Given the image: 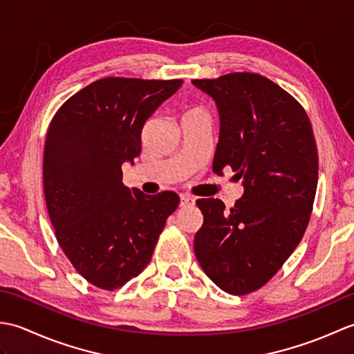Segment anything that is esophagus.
Wrapping results in <instances>:
<instances>
[{
  "label": "esophagus",
  "mask_w": 354,
  "mask_h": 354,
  "mask_svg": "<svg viewBox=\"0 0 354 354\" xmlns=\"http://www.w3.org/2000/svg\"><path fill=\"white\" fill-rule=\"evenodd\" d=\"M194 202H196V199H194V198L187 196V194H183L181 201H179V207H183V208L192 207V205H194Z\"/></svg>",
  "instance_id": "34e87169"
}]
</instances>
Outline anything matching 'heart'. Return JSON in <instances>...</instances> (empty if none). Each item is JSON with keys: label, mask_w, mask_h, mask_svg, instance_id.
Listing matches in <instances>:
<instances>
[{"label": "heart", "mask_w": 354, "mask_h": 354, "mask_svg": "<svg viewBox=\"0 0 354 354\" xmlns=\"http://www.w3.org/2000/svg\"><path fill=\"white\" fill-rule=\"evenodd\" d=\"M201 114H205V111L202 109V108H199V106H193V108L185 109L183 117H185V115H201Z\"/></svg>", "instance_id": "b5f03b06"}]
</instances>
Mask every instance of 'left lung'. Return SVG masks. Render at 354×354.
<instances>
[{
  "instance_id": "8db88e82",
  "label": "left lung",
  "mask_w": 354,
  "mask_h": 354,
  "mask_svg": "<svg viewBox=\"0 0 354 354\" xmlns=\"http://www.w3.org/2000/svg\"><path fill=\"white\" fill-rule=\"evenodd\" d=\"M219 112L213 170L242 178L231 209L198 199L204 223L194 254L216 286L231 295L260 289L301 242L318 185V150L310 120L290 94L254 73L193 80Z\"/></svg>"
}]
</instances>
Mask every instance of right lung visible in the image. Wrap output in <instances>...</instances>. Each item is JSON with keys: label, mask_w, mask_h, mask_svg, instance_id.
I'll return each mask as SVG.
<instances>
[{"label": "right lung", "mask_w": 354, "mask_h": 354, "mask_svg": "<svg viewBox=\"0 0 354 354\" xmlns=\"http://www.w3.org/2000/svg\"><path fill=\"white\" fill-rule=\"evenodd\" d=\"M183 80L104 77L66 100L48 126L44 193L62 251L104 290L142 272L179 198L123 184L122 165L141 152V131Z\"/></svg>", "instance_id": "obj_1"}]
</instances>
